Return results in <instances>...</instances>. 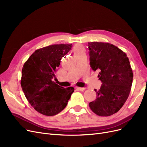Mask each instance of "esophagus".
<instances>
[{"instance_id": "obj_1", "label": "esophagus", "mask_w": 147, "mask_h": 147, "mask_svg": "<svg viewBox=\"0 0 147 147\" xmlns=\"http://www.w3.org/2000/svg\"><path fill=\"white\" fill-rule=\"evenodd\" d=\"M77 89L78 91H83L84 90V88H80V87H76L75 88Z\"/></svg>"}]
</instances>
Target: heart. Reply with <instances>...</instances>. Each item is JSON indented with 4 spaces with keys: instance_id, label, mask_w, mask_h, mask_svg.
I'll return each mask as SVG.
<instances>
[{
    "instance_id": "1",
    "label": "heart",
    "mask_w": 147,
    "mask_h": 147,
    "mask_svg": "<svg viewBox=\"0 0 147 147\" xmlns=\"http://www.w3.org/2000/svg\"><path fill=\"white\" fill-rule=\"evenodd\" d=\"M73 53L75 58L85 55V49L81 45H76L73 48Z\"/></svg>"
}]
</instances>
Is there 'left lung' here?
I'll list each match as a JSON object with an SVG mask.
<instances>
[{
	"mask_svg": "<svg viewBox=\"0 0 147 147\" xmlns=\"http://www.w3.org/2000/svg\"><path fill=\"white\" fill-rule=\"evenodd\" d=\"M90 66L100 71L98 77L102 84L96 92L95 100L89 106L100 117H109L120 110L131 91L133 73L125 53L112 44L88 42Z\"/></svg>",
	"mask_w": 147,
	"mask_h": 147,
	"instance_id": "1",
	"label": "left lung"
}]
</instances>
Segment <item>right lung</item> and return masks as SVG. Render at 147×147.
Returning <instances> with one entry per match:
<instances>
[{
	"label": "right lung",
	"mask_w": 147,
	"mask_h": 147,
	"mask_svg": "<svg viewBox=\"0 0 147 147\" xmlns=\"http://www.w3.org/2000/svg\"><path fill=\"white\" fill-rule=\"evenodd\" d=\"M72 44L52 45L35 50L22 69L21 85L29 104L40 113L53 116L67 105L74 88H64L52 81L62 57Z\"/></svg>",
	"instance_id": "add662e5"
}]
</instances>
